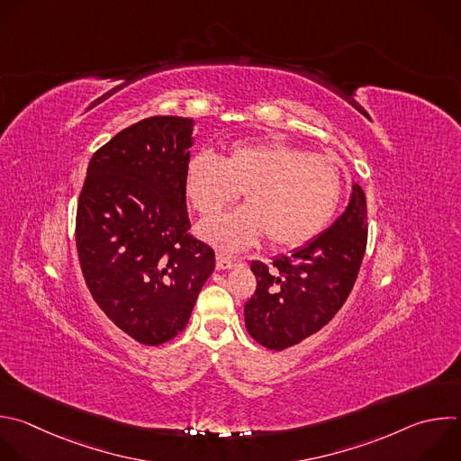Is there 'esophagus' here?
Instances as JSON below:
<instances>
[{
	"instance_id": "obj_1",
	"label": "esophagus",
	"mask_w": 461,
	"mask_h": 461,
	"mask_svg": "<svg viewBox=\"0 0 461 461\" xmlns=\"http://www.w3.org/2000/svg\"><path fill=\"white\" fill-rule=\"evenodd\" d=\"M237 266V260L235 258H230L222 253H217V269H231Z\"/></svg>"
}]
</instances>
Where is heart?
Masks as SVG:
<instances>
[{
	"mask_svg": "<svg viewBox=\"0 0 461 461\" xmlns=\"http://www.w3.org/2000/svg\"><path fill=\"white\" fill-rule=\"evenodd\" d=\"M244 194L246 208L201 228L226 249H240L264 233L275 248H298L333 221L344 194L339 163L282 142H239L226 158L210 151L186 168V195L203 219H213Z\"/></svg>",
	"mask_w": 461,
	"mask_h": 461,
	"instance_id": "b5f03b06",
	"label": "heart"
}]
</instances>
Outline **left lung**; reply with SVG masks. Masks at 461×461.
<instances>
[{
    "label": "left lung",
    "mask_w": 461,
    "mask_h": 461,
    "mask_svg": "<svg viewBox=\"0 0 461 461\" xmlns=\"http://www.w3.org/2000/svg\"><path fill=\"white\" fill-rule=\"evenodd\" d=\"M367 246V203L353 186L346 212L315 240L251 262L257 289L244 305L246 330L260 346L291 348L321 331L348 300Z\"/></svg>",
    "instance_id": "8db88e82"
}]
</instances>
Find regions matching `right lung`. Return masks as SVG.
Returning <instances> with one entry per match:
<instances>
[{
  "instance_id": "obj_1",
  "label": "right lung",
  "mask_w": 461,
  "mask_h": 461,
  "mask_svg": "<svg viewBox=\"0 0 461 461\" xmlns=\"http://www.w3.org/2000/svg\"><path fill=\"white\" fill-rule=\"evenodd\" d=\"M194 119L146 117L88 163L76 246L92 298L128 337L159 346L188 324L215 251L190 233L186 168Z\"/></svg>"
}]
</instances>
